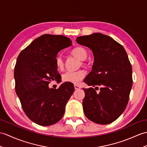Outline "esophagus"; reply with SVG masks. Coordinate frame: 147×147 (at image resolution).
<instances>
[{"label": "esophagus", "mask_w": 147, "mask_h": 147, "mask_svg": "<svg viewBox=\"0 0 147 147\" xmlns=\"http://www.w3.org/2000/svg\"><path fill=\"white\" fill-rule=\"evenodd\" d=\"M74 89L75 90H80V89H81V87L80 86H78V85H74Z\"/></svg>", "instance_id": "esophagus-1"}]
</instances>
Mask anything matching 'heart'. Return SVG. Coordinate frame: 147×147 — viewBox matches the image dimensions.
Instances as JSON below:
<instances>
[{
	"label": "heart",
	"mask_w": 147,
	"mask_h": 147,
	"mask_svg": "<svg viewBox=\"0 0 147 147\" xmlns=\"http://www.w3.org/2000/svg\"><path fill=\"white\" fill-rule=\"evenodd\" d=\"M72 54L74 56L78 57L80 60L84 61L87 58L88 53L86 49H84L83 47H76L73 50ZM56 65L58 69L61 70L64 68V63L63 57L61 55H58L56 56L55 59ZM82 64H84V62H82ZM85 72L84 71L80 69L75 71H68L64 73L62 76L63 81L67 83H71L73 84H78L80 83V81L82 80L84 78Z\"/></svg>",
	"instance_id": "obj_1"
}]
</instances>
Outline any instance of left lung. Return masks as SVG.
<instances>
[{
  "instance_id": "1",
  "label": "left lung",
  "mask_w": 147,
  "mask_h": 147,
  "mask_svg": "<svg viewBox=\"0 0 147 147\" xmlns=\"http://www.w3.org/2000/svg\"><path fill=\"white\" fill-rule=\"evenodd\" d=\"M76 42L92 51V71L84 80L89 86L84 89V115L98 124L113 122L123 113L133 84L132 67L124 47L111 37L101 33L78 37Z\"/></svg>"
}]
</instances>
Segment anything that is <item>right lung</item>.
I'll return each mask as SVG.
<instances>
[{"mask_svg": "<svg viewBox=\"0 0 147 147\" xmlns=\"http://www.w3.org/2000/svg\"><path fill=\"white\" fill-rule=\"evenodd\" d=\"M71 44V40L64 36L44 34L22 50L17 59L16 94L27 117L37 125L49 126L59 121L74 91V85L66 82L57 90L48 85L61 76L55 63L57 53Z\"/></svg>", "mask_w": 147, "mask_h": 147, "instance_id": "add662e5", "label": "right lung"}]
</instances>
